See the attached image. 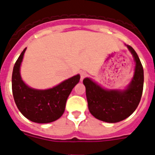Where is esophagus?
Listing matches in <instances>:
<instances>
[{
    "label": "esophagus",
    "instance_id": "esophagus-1",
    "mask_svg": "<svg viewBox=\"0 0 155 155\" xmlns=\"http://www.w3.org/2000/svg\"><path fill=\"white\" fill-rule=\"evenodd\" d=\"M80 76H81V81H82L85 78H86V76H87V74H86V72H81V74H80Z\"/></svg>",
    "mask_w": 155,
    "mask_h": 155
}]
</instances>
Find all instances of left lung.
Instances as JSON below:
<instances>
[{"instance_id":"obj_1","label":"left lung","mask_w":155,"mask_h":155,"mask_svg":"<svg viewBox=\"0 0 155 155\" xmlns=\"http://www.w3.org/2000/svg\"><path fill=\"white\" fill-rule=\"evenodd\" d=\"M136 62L134 78L124 91H107L101 88L91 79L85 78L86 94L89 111L99 120L116 123L123 120L138 106L144 83L143 67L137 54L133 48L127 45Z\"/></svg>"}]
</instances>
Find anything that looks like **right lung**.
I'll use <instances>...</instances> for the list:
<instances>
[{
	"label": "right lung",
	"instance_id": "add662e5",
	"mask_svg": "<svg viewBox=\"0 0 155 155\" xmlns=\"http://www.w3.org/2000/svg\"><path fill=\"white\" fill-rule=\"evenodd\" d=\"M25 48L14 64L12 74V91L18 108L26 118L35 123L46 124L56 120L64 111L69 94L79 82L80 75L65 80L48 90L30 88L21 80L19 69Z\"/></svg>",
	"mask_w": 155,
	"mask_h": 155
}]
</instances>
